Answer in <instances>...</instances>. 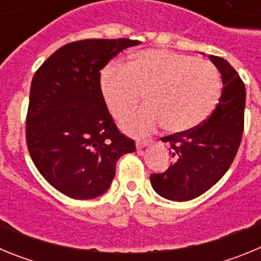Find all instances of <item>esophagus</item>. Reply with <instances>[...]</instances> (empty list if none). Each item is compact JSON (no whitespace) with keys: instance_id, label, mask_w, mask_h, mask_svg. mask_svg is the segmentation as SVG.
Instances as JSON below:
<instances>
[{"instance_id":"esophagus-1","label":"esophagus","mask_w":261,"mask_h":261,"mask_svg":"<svg viewBox=\"0 0 261 261\" xmlns=\"http://www.w3.org/2000/svg\"><path fill=\"white\" fill-rule=\"evenodd\" d=\"M151 142H153L151 140H138V141L136 142V146H137V149H142V147L149 146Z\"/></svg>"}]
</instances>
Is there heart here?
<instances>
[{"label": "heart", "instance_id": "obj_1", "mask_svg": "<svg viewBox=\"0 0 261 261\" xmlns=\"http://www.w3.org/2000/svg\"><path fill=\"white\" fill-rule=\"evenodd\" d=\"M100 90L116 119L135 110L145 94L146 107L124 120L128 132L141 135L165 124L168 132L184 133L199 128L213 114L222 95V80L208 60L145 49L126 66H106Z\"/></svg>", "mask_w": 261, "mask_h": 261}]
</instances>
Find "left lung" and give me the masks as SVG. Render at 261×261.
<instances>
[{"label":"left lung","mask_w":261,"mask_h":261,"mask_svg":"<svg viewBox=\"0 0 261 261\" xmlns=\"http://www.w3.org/2000/svg\"><path fill=\"white\" fill-rule=\"evenodd\" d=\"M222 75V95L209 119L199 128L165 137L174 165L151 174L154 191L172 201H188L212 188L234 161L244 128L246 87L239 74L222 57L209 56Z\"/></svg>","instance_id":"8db88e82"}]
</instances>
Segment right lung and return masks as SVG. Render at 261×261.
Listing matches in <instances>:
<instances>
[{
  "label": "right lung",
  "mask_w": 261,
  "mask_h": 261,
  "mask_svg": "<svg viewBox=\"0 0 261 261\" xmlns=\"http://www.w3.org/2000/svg\"><path fill=\"white\" fill-rule=\"evenodd\" d=\"M138 40L85 39L50 55L32 78L26 142L43 177L71 199L103 195L117 159L136 150L120 132L100 90V70Z\"/></svg>",
  "instance_id": "1"
}]
</instances>
